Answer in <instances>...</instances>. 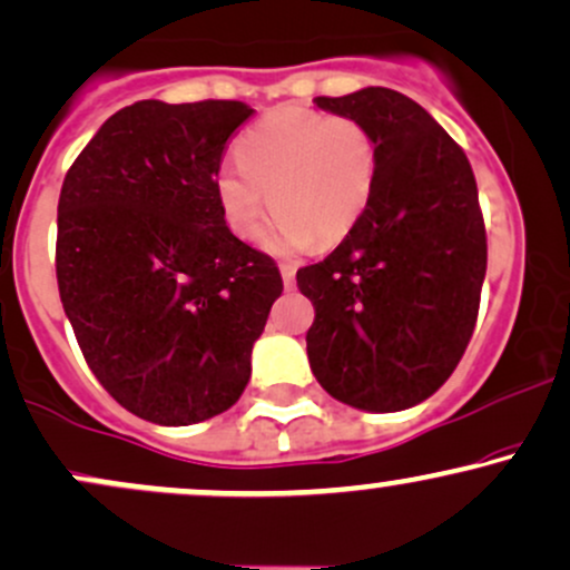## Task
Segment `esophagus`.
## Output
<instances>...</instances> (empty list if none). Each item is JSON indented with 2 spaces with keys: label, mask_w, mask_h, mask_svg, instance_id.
Wrapping results in <instances>:
<instances>
[{
  "label": "esophagus",
  "mask_w": 570,
  "mask_h": 570,
  "mask_svg": "<svg viewBox=\"0 0 570 570\" xmlns=\"http://www.w3.org/2000/svg\"><path fill=\"white\" fill-rule=\"evenodd\" d=\"M294 276H297V267L289 265V263L281 265V278H284L286 286H294Z\"/></svg>",
  "instance_id": "esophagus-1"
}]
</instances>
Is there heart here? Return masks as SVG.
Here are the masks:
<instances>
[{
	"mask_svg": "<svg viewBox=\"0 0 570 570\" xmlns=\"http://www.w3.org/2000/svg\"><path fill=\"white\" fill-rule=\"evenodd\" d=\"M235 155L214 176L222 217L238 238L254 240L273 206L271 246L278 252L348 238L367 212L381 160L364 122L303 107L267 115L240 136Z\"/></svg>",
	"mask_w": 570,
	"mask_h": 570,
	"instance_id": "1",
	"label": "heart"
}]
</instances>
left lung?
Wrapping results in <instances>:
<instances>
[{
	"label": "left lung",
	"mask_w": 570,
	"mask_h": 570,
	"mask_svg": "<svg viewBox=\"0 0 570 570\" xmlns=\"http://www.w3.org/2000/svg\"><path fill=\"white\" fill-rule=\"evenodd\" d=\"M313 101L364 122L381 160L348 238L297 271L316 311L307 362L351 407L407 410L453 375L476 324L488 235L474 171L448 130L396 90Z\"/></svg>",
	"instance_id": "left-lung-1"
}]
</instances>
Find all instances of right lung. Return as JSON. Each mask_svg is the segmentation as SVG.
<instances>
[{
  "label": "right lung",
  "mask_w": 570,
  "mask_h": 570,
  "mask_svg": "<svg viewBox=\"0 0 570 570\" xmlns=\"http://www.w3.org/2000/svg\"><path fill=\"white\" fill-rule=\"evenodd\" d=\"M252 107L120 109L77 155L58 198L56 278L71 330L115 402L189 426L238 402L252 345L284 292L278 265L235 238L214 176Z\"/></svg>",
  "instance_id": "right-lung-1"
}]
</instances>
